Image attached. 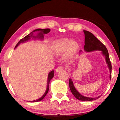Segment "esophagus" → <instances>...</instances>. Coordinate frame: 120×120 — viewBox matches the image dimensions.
<instances>
[{
    "instance_id": "1",
    "label": "esophagus",
    "mask_w": 120,
    "mask_h": 120,
    "mask_svg": "<svg viewBox=\"0 0 120 120\" xmlns=\"http://www.w3.org/2000/svg\"><path fill=\"white\" fill-rule=\"evenodd\" d=\"M62 69H63V68H62V66H59V67L56 68V72H58V71H62Z\"/></svg>"
}]
</instances>
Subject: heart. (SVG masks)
I'll return each instance as SVG.
<instances>
[{
    "label": "heart",
    "instance_id": "b5f03b06",
    "mask_svg": "<svg viewBox=\"0 0 120 120\" xmlns=\"http://www.w3.org/2000/svg\"><path fill=\"white\" fill-rule=\"evenodd\" d=\"M79 49V45L75 41L68 39H61L55 41L53 45V51L55 55H62L65 52L66 58L73 56Z\"/></svg>",
    "mask_w": 120,
    "mask_h": 120
}]
</instances>
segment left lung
Returning a JSON list of instances; mask_svg holds the SVG:
<instances>
[{
    "mask_svg": "<svg viewBox=\"0 0 120 120\" xmlns=\"http://www.w3.org/2000/svg\"><path fill=\"white\" fill-rule=\"evenodd\" d=\"M84 34H85V46H84V50L87 52H90L95 51H101L102 54L105 57L106 63L108 66L109 70L110 71V79H111V73H112V65L111 62L110 61L109 57V53L104 45L102 43L99 39L96 38L94 36L93 34H92L90 32L87 31H83ZM82 51L81 50L80 52H81ZM69 88L71 89V93L73 94L75 98L78 100H81V101H93L96 99L99 98L101 96H98L96 98H88L84 96L80 93L78 91L76 90L75 88L74 84H73L72 80L71 78L69 80Z\"/></svg>",
    "mask_w": 120,
    "mask_h": 120,
    "instance_id": "left-lung-1",
    "label": "left lung"
}]
</instances>
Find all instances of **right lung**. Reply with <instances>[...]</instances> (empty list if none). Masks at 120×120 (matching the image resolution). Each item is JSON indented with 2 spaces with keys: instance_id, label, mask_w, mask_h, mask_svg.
Instances as JSON below:
<instances>
[{
  "instance_id": "1",
  "label": "right lung",
  "mask_w": 120,
  "mask_h": 120,
  "mask_svg": "<svg viewBox=\"0 0 120 120\" xmlns=\"http://www.w3.org/2000/svg\"><path fill=\"white\" fill-rule=\"evenodd\" d=\"M51 31V30L49 28H45V29H40V28H38L35 30H34L33 31L31 32L29 34L26 35V37H25L24 38L21 39V40L19 41L18 42V44L16 45L14 49H16L18 46L19 45H20L21 43H24L26 41H28V40H31V39H40V40H43L44 39V35L45 34L49 33V32ZM35 32H37V34L35 35L34 34V33ZM54 75V71H52L49 73V75H48V78H47V88H46V90L45 92L44 95L41 96V97L39 98V99L33 100V101H30L29 102H38L40 101H41V100L44 99V98L45 97L46 94H47L48 92H49V82L51 81V80L52 79Z\"/></svg>"
}]
</instances>
